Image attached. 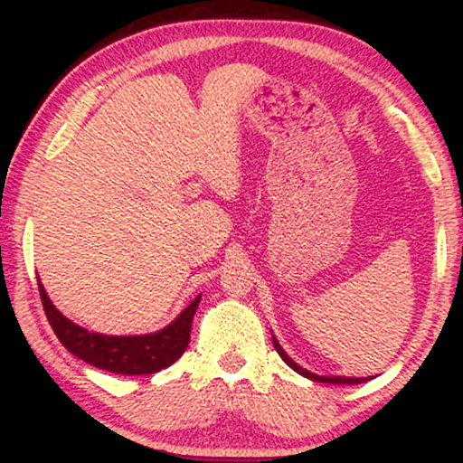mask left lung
Listing matches in <instances>:
<instances>
[{
  "instance_id": "1",
  "label": "left lung",
  "mask_w": 463,
  "mask_h": 463,
  "mask_svg": "<svg viewBox=\"0 0 463 463\" xmlns=\"http://www.w3.org/2000/svg\"><path fill=\"white\" fill-rule=\"evenodd\" d=\"M271 344H274L276 352L280 354V358L290 366V369L297 371V373H299V375H303V377L314 379V382H320V383H337V385H345V383H347V385H354V383H363V382H366V377H360V379H358V377H322V375H314V373L301 369V366L297 364L293 358H288V354L282 350L280 344H278V341H276V337H271Z\"/></svg>"
}]
</instances>
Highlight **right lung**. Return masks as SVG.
I'll use <instances>...</instances> for the list:
<instances>
[{
  "instance_id": "add662e5",
  "label": "right lung",
  "mask_w": 463,
  "mask_h": 463,
  "mask_svg": "<svg viewBox=\"0 0 463 463\" xmlns=\"http://www.w3.org/2000/svg\"><path fill=\"white\" fill-rule=\"evenodd\" d=\"M37 288H40L43 312L61 344L84 363L109 373H122V375H151L176 363L187 350L192 320L200 303L198 295L183 309L179 318L154 335L113 337V335L90 333L73 325L52 306L40 280H37Z\"/></svg>"
}]
</instances>
